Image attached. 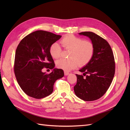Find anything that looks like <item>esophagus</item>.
Segmentation results:
<instances>
[{"label": "esophagus", "mask_w": 130, "mask_h": 130, "mask_svg": "<svg viewBox=\"0 0 130 130\" xmlns=\"http://www.w3.org/2000/svg\"><path fill=\"white\" fill-rule=\"evenodd\" d=\"M64 75L65 76H67V75H68L69 74V72H64Z\"/></svg>", "instance_id": "esophagus-1"}]
</instances>
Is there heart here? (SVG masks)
I'll list each match as a JSON object with an SVG mask.
<instances>
[{
	"label": "heart",
	"mask_w": 130,
	"mask_h": 130,
	"mask_svg": "<svg viewBox=\"0 0 130 130\" xmlns=\"http://www.w3.org/2000/svg\"><path fill=\"white\" fill-rule=\"evenodd\" d=\"M62 46L69 50L68 59L61 58L56 62V66L64 71H70L76 68L78 65L84 66L91 60L94 54V45L89 41H83L82 38L72 34L66 35L61 41ZM50 54L54 58H58L61 54V46L54 43L50 47Z\"/></svg>",
	"instance_id": "obj_1"
}]
</instances>
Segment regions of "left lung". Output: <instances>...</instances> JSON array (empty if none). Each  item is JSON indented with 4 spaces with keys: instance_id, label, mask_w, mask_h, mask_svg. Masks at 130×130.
Masks as SVG:
<instances>
[{
    "instance_id": "left-lung-1",
    "label": "left lung",
    "mask_w": 130,
    "mask_h": 130,
    "mask_svg": "<svg viewBox=\"0 0 130 130\" xmlns=\"http://www.w3.org/2000/svg\"><path fill=\"white\" fill-rule=\"evenodd\" d=\"M78 35L88 37L94 45L91 60L79 71L83 75L76 74L77 83L74 86L75 95L84 101L99 99L111 85L115 73L113 53L108 43L96 34L86 31Z\"/></svg>"
}]
</instances>
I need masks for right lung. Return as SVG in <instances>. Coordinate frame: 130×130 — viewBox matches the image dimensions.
I'll return each mask as SVG.
<instances>
[{"label":"right lung","mask_w":130,"mask_h":130,"mask_svg":"<svg viewBox=\"0 0 130 130\" xmlns=\"http://www.w3.org/2000/svg\"><path fill=\"white\" fill-rule=\"evenodd\" d=\"M60 35L38 30L29 34L19 43L15 54L14 71L18 84L27 95L42 99L53 92L57 80L64 76L63 70L54 68L50 47L61 38ZM53 69L49 74L42 69Z\"/></svg>","instance_id":"add662e5"}]
</instances>
